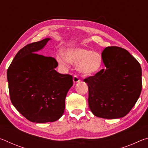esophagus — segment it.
<instances>
[{"label":"esophagus","mask_w":148,"mask_h":148,"mask_svg":"<svg viewBox=\"0 0 148 148\" xmlns=\"http://www.w3.org/2000/svg\"><path fill=\"white\" fill-rule=\"evenodd\" d=\"M73 81H74V83H77V82H78L80 81V79L79 77H78L77 75H74V77H73Z\"/></svg>","instance_id":"obj_1"}]
</instances>
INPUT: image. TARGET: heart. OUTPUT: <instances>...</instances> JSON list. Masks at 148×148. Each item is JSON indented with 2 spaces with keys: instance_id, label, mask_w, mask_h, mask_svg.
<instances>
[{
  "instance_id": "1",
  "label": "heart",
  "mask_w": 148,
  "mask_h": 148,
  "mask_svg": "<svg viewBox=\"0 0 148 148\" xmlns=\"http://www.w3.org/2000/svg\"><path fill=\"white\" fill-rule=\"evenodd\" d=\"M57 59L61 64H77L78 71L84 74L90 75L99 71L102 64L101 56L96 52L82 47H71L67 49L64 56L59 54Z\"/></svg>"
}]
</instances>
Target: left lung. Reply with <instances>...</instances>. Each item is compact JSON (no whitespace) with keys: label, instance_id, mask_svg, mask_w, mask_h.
I'll return each mask as SVG.
<instances>
[{"label":"left lung","instance_id":"left-lung-1","mask_svg":"<svg viewBox=\"0 0 148 148\" xmlns=\"http://www.w3.org/2000/svg\"><path fill=\"white\" fill-rule=\"evenodd\" d=\"M101 56L106 70L84 79L88 86L89 108L97 117L120 118L129 113L141 93V66L120 47H107Z\"/></svg>","mask_w":148,"mask_h":148}]
</instances>
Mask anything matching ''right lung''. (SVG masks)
<instances>
[{"label":"right lung","instance_id":"right-lung-1","mask_svg":"<svg viewBox=\"0 0 148 148\" xmlns=\"http://www.w3.org/2000/svg\"><path fill=\"white\" fill-rule=\"evenodd\" d=\"M49 40L29 44L18 51L7 71L10 97L20 114L34 123L53 122L64 113L73 77L55 69L54 57L37 53Z\"/></svg>","mask_w":148,"mask_h":148}]
</instances>
